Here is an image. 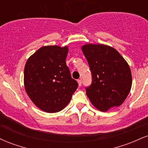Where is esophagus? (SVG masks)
Wrapping results in <instances>:
<instances>
[{
	"label": "esophagus",
	"instance_id": "1",
	"mask_svg": "<svg viewBox=\"0 0 148 148\" xmlns=\"http://www.w3.org/2000/svg\"><path fill=\"white\" fill-rule=\"evenodd\" d=\"M77 82H78V84H79V86H81V84H82V82H81V79H78L77 80Z\"/></svg>",
	"mask_w": 148,
	"mask_h": 148
}]
</instances>
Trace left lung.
Instances as JSON below:
<instances>
[{
	"label": "left lung",
	"mask_w": 148,
	"mask_h": 148,
	"mask_svg": "<svg viewBox=\"0 0 148 148\" xmlns=\"http://www.w3.org/2000/svg\"><path fill=\"white\" fill-rule=\"evenodd\" d=\"M81 50L90 68L92 83L86 95L97 109L106 112L126 99L132 85L128 63L116 49L101 44H86Z\"/></svg>",
	"instance_id": "1"
}]
</instances>
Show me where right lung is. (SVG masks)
I'll use <instances>...</instances> for the list:
<instances>
[{
  "label": "right lung",
  "mask_w": 148,
  "mask_h": 148,
  "mask_svg": "<svg viewBox=\"0 0 148 148\" xmlns=\"http://www.w3.org/2000/svg\"><path fill=\"white\" fill-rule=\"evenodd\" d=\"M68 51L67 46H44L25 62V90L34 104L47 113L62 111L78 88L66 64Z\"/></svg>",
  "instance_id": "add662e5"
}]
</instances>
